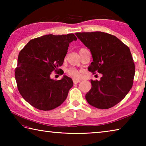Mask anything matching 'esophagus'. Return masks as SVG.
Instances as JSON below:
<instances>
[{
  "label": "esophagus",
  "mask_w": 146,
  "mask_h": 146,
  "mask_svg": "<svg viewBox=\"0 0 146 146\" xmlns=\"http://www.w3.org/2000/svg\"><path fill=\"white\" fill-rule=\"evenodd\" d=\"M73 83L74 84H77L78 82H80V80H78V79H73Z\"/></svg>",
  "instance_id": "obj_1"
}]
</instances>
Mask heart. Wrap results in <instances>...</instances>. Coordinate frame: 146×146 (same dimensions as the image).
Instances as JSON below:
<instances>
[{"label":"heart","mask_w":146,"mask_h":146,"mask_svg":"<svg viewBox=\"0 0 146 146\" xmlns=\"http://www.w3.org/2000/svg\"><path fill=\"white\" fill-rule=\"evenodd\" d=\"M68 73L71 76H72L73 78H80V71L77 70H76L75 68H71L69 69L68 70Z\"/></svg>","instance_id":"1"}]
</instances>
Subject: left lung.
Instances as JSON below:
<instances>
[{
	"instance_id": "left-lung-1",
	"label": "left lung",
	"mask_w": 146,
	"mask_h": 146,
	"mask_svg": "<svg viewBox=\"0 0 146 146\" xmlns=\"http://www.w3.org/2000/svg\"><path fill=\"white\" fill-rule=\"evenodd\" d=\"M90 49L93 62L88 70L101 73L100 80H91L86 99L98 109H109L120 102L131 89L135 64L130 49L117 36L101 31L76 33Z\"/></svg>"
}]
</instances>
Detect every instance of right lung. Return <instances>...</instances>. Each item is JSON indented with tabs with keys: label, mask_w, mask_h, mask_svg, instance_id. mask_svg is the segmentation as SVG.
Here are the masks:
<instances>
[{
	"label": "right lung",
	"mask_w": 146,
	"mask_h": 146,
	"mask_svg": "<svg viewBox=\"0 0 146 146\" xmlns=\"http://www.w3.org/2000/svg\"><path fill=\"white\" fill-rule=\"evenodd\" d=\"M76 40L73 33L46 35L32 39L20 51L15 71L17 88L34 108L49 111L66 99L73 86L72 79L64 75L60 80H53L50 75L62 65L70 43Z\"/></svg>",
	"instance_id": "add662e5"
}]
</instances>
